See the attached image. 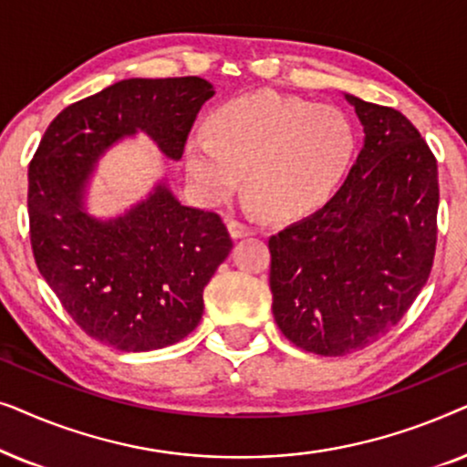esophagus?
Masks as SVG:
<instances>
[{
    "instance_id": "34e87169",
    "label": "esophagus",
    "mask_w": 467,
    "mask_h": 467,
    "mask_svg": "<svg viewBox=\"0 0 467 467\" xmlns=\"http://www.w3.org/2000/svg\"><path fill=\"white\" fill-rule=\"evenodd\" d=\"M227 227H229V234H232V238H246V235L254 234L253 225H248V223H242V221H235V219L229 221Z\"/></svg>"
}]
</instances>
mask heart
I'll return each instance as SVG.
<instances>
[{
    "label": "heart",
    "instance_id": "heart-1",
    "mask_svg": "<svg viewBox=\"0 0 467 467\" xmlns=\"http://www.w3.org/2000/svg\"><path fill=\"white\" fill-rule=\"evenodd\" d=\"M355 131L340 110L291 95L259 91L221 104L208 133L187 140V170L203 202L221 203L240 187L270 214L318 206L348 168Z\"/></svg>",
    "mask_w": 467,
    "mask_h": 467
}]
</instances>
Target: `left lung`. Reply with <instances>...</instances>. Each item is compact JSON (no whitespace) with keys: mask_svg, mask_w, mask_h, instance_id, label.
<instances>
[{"mask_svg":"<svg viewBox=\"0 0 467 467\" xmlns=\"http://www.w3.org/2000/svg\"><path fill=\"white\" fill-rule=\"evenodd\" d=\"M347 99L366 133L347 181L267 240L274 318L296 347L323 357L387 336L430 278L438 242L431 149L395 108Z\"/></svg>","mask_w":467,"mask_h":467,"instance_id":"8db88e82","label":"left lung"}]
</instances>
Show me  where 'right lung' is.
<instances>
[{"label": "right lung", "instance_id": "obj_1", "mask_svg": "<svg viewBox=\"0 0 467 467\" xmlns=\"http://www.w3.org/2000/svg\"><path fill=\"white\" fill-rule=\"evenodd\" d=\"M214 95L200 76L130 78L63 108L29 163V240L40 274L74 323L127 353L170 347L200 323L203 289L232 251L216 213L187 208L165 184L112 221L82 210V189L108 146L136 131L181 159Z\"/></svg>", "mask_w": 467, "mask_h": 467}]
</instances>
